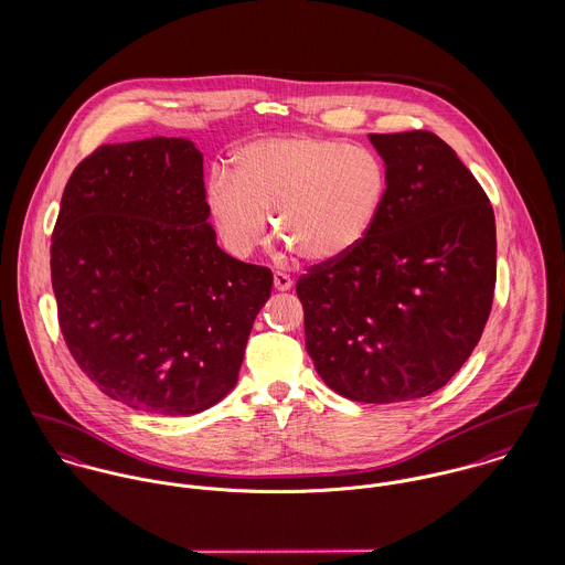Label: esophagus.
Instances as JSON below:
<instances>
[{
  "instance_id": "1",
  "label": "esophagus",
  "mask_w": 565,
  "mask_h": 565,
  "mask_svg": "<svg viewBox=\"0 0 565 565\" xmlns=\"http://www.w3.org/2000/svg\"><path fill=\"white\" fill-rule=\"evenodd\" d=\"M291 285H294V280H291L287 274H282V271H276V274H274V287H276L278 291H287V289H291Z\"/></svg>"
}]
</instances>
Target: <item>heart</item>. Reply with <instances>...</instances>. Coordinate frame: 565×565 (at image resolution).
Instances as JSON below:
<instances>
[{
  "mask_svg": "<svg viewBox=\"0 0 565 565\" xmlns=\"http://www.w3.org/2000/svg\"><path fill=\"white\" fill-rule=\"evenodd\" d=\"M390 195L385 159L332 137L291 135L245 146L235 178L209 182L206 202L226 247L247 256L271 231L300 260L332 265L372 235Z\"/></svg>",
  "mask_w": 565,
  "mask_h": 565,
  "instance_id": "b5f03b06",
  "label": "heart"
}]
</instances>
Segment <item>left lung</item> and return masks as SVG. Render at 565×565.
I'll return each instance as SVG.
<instances>
[{"mask_svg": "<svg viewBox=\"0 0 565 565\" xmlns=\"http://www.w3.org/2000/svg\"><path fill=\"white\" fill-rule=\"evenodd\" d=\"M390 195L365 243L296 282L307 352L356 403L441 390L477 348L493 302L495 220L455 150L426 130L370 135Z\"/></svg>", "mask_w": 565, "mask_h": 565, "instance_id": "obj_1", "label": "left lung"}]
</instances>
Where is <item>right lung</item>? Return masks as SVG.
<instances>
[{"label": "right lung", "instance_id": "1", "mask_svg": "<svg viewBox=\"0 0 565 565\" xmlns=\"http://www.w3.org/2000/svg\"><path fill=\"white\" fill-rule=\"evenodd\" d=\"M186 139L99 146L74 169L52 233L65 343L108 398L193 415L237 383L271 269L228 256L206 222Z\"/></svg>", "mask_w": 565, "mask_h": 565}]
</instances>
